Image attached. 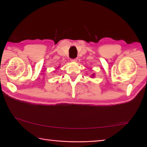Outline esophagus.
Masks as SVG:
<instances>
[{
    "mask_svg": "<svg viewBox=\"0 0 147 147\" xmlns=\"http://www.w3.org/2000/svg\"><path fill=\"white\" fill-rule=\"evenodd\" d=\"M77 60H78V58H74V59H71V60H70V61H73V62H75V61H77Z\"/></svg>",
    "mask_w": 147,
    "mask_h": 147,
    "instance_id": "1",
    "label": "esophagus"
}]
</instances>
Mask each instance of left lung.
Instances as JSON below:
<instances>
[{
    "instance_id": "left-lung-1",
    "label": "left lung",
    "mask_w": 147,
    "mask_h": 147,
    "mask_svg": "<svg viewBox=\"0 0 147 147\" xmlns=\"http://www.w3.org/2000/svg\"><path fill=\"white\" fill-rule=\"evenodd\" d=\"M94 76V74H92V77H93Z\"/></svg>"
}]
</instances>
